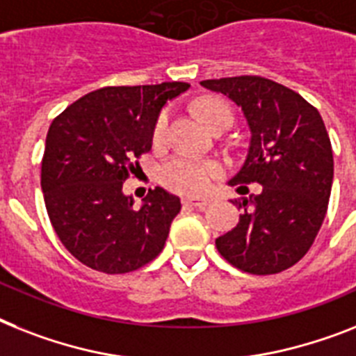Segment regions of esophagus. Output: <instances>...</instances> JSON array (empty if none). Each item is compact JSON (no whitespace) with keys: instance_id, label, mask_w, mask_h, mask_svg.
<instances>
[{"instance_id":"1","label":"esophagus","mask_w":356,"mask_h":356,"mask_svg":"<svg viewBox=\"0 0 356 356\" xmlns=\"http://www.w3.org/2000/svg\"><path fill=\"white\" fill-rule=\"evenodd\" d=\"M184 204L189 207H196V209H205L209 205V198H198V196H187L184 198Z\"/></svg>"}]
</instances>
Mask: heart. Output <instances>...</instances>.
<instances>
[{
  "label": "heart",
  "mask_w": 356,
  "mask_h": 356,
  "mask_svg": "<svg viewBox=\"0 0 356 356\" xmlns=\"http://www.w3.org/2000/svg\"><path fill=\"white\" fill-rule=\"evenodd\" d=\"M202 116L207 125L214 129L222 122L233 123V108L225 102L214 99V102L204 104ZM169 118H171L169 111H163L158 116L154 131H152V140L156 143L165 142L167 132H169ZM220 175H222V165L218 161L202 160L189 154H178L171 161H167L161 169V178L167 187L180 191V193H191V195H198L209 189L214 178H218Z\"/></svg>",
  "instance_id": "heart-1"
}]
</instances>
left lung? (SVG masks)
<instances>
[{"instance_id": "left-lung-1", "label": "left lung", "mask_w": 356, "mask_h": 356, "mask_svg": "<svg viewBox=\"0 0 356 356\" xmlns=\"http://www.w3.org/2000/svg\"><path fill=\"white\" fill-rule=\"evenodd\" d=\"M200 85L234 102L251 131L248 156L229 185H262L260 195L231 200L243 213L216 238V249L243 273L289 269L309 251L327 213L333 151L322 116L300 94L262 76Z\"/></svg>"}]
</instances>
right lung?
I'll return each mask as SVG.
<instances>
[{
  "label": "right lung",
  "mask_w": 356,
  "mask_h": 356,
  "mask_svg": "<svg viewBox=\"0 0 356 356\" xmlns=\"http://www.w3.org/2000/svg\"><path fill=\"white\" fill-rule=\"evenodd\" d=\"M189 89L184 81L104 87L85 94L51 123L41 189L56 234L90 269L122 275L140 269L165 245L180 198L149 191L140 207L123 181L140 171L163 105Z\"/></svg>",
  "instance_id": "obj_1"
}]
</instances>
